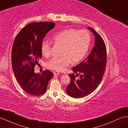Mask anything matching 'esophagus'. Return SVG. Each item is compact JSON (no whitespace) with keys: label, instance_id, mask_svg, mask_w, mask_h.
I'll return each mask as SVG.
<instances>
[{"label":"esophagus","instance_id":"34e87169","mask_svg":"<svg viewBox=\"0 0 128 128\" xmlns=\"http://www.w3.org/2000/svg\"><path fill=\"white\" fill-rule=\"evenodd\" d=\"M53 73L55 75H58L59 74V72H58V71H54L53 72Z\"/></svg>","mask_w":128,"mask_h":128}]
</instances>
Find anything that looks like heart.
I'll return each mask as SVG.
<instances>
[{"mask_svg": "<svg viewBox=\"0 0 128 128\" xmlns=\"http://www.w3.org/2000/svg\"><path fill=\"white\" fill-rule=\"evenodd\" d=\"M91 41L90 34L87 30L74 28L65 30L52 37L54 45L60 48V56L53 58L46 62L48 69L60 71L67 67L71 62L77 64L86 56ZM52 42L44 41L41 44V52L44 56L51 54Z\"/></svg>", "mask_w": 128, "mask_h": 128, "instance_id": "1", "label": "heart"}]
</instances>
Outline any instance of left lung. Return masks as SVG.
I'll return each mask as SVG.
<instances>
[{
	"mask_svg": "<svg viewBox=\"0 0 128 128\" xmlns=\"http://www.w3.org/2000/svg\"><path fill=\"white\" fill-rule=\"evenodd\" d=\"M88 28L95 36V46L87 58L72 68L78 74H68L70 81L66 92L74 98H83L94 91L101 82L106 69L107 56L104 41L94 29Z\"/></svg>",
	"mask_w": 128,
	"mask_h": 128,
	"instance_id": "obj_1",
	"label": "left lung"
}]
</instances>
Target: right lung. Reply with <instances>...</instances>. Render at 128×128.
<instances>
[{
    "label": "right lung",
    "instance_id": "obj_1",
    "mask_svg": "<svg viewBox=\"0 0 128 128\" xmlns=\"http://www.w3.org/2000/svg\"><path fill=\"white\" fill-rule=\"evenodd\" d=\"M54 26L55 24L50 22L30 23L20 31L14 40L11 53L14 74L24 90L31 95L44 94L53 76L52 72L47 70L41 74L34 73V70L42 58L43 39Z\"/></svg>",
    "mask_w": 128,
    "mask_h": 128
}]
</instances>
